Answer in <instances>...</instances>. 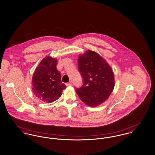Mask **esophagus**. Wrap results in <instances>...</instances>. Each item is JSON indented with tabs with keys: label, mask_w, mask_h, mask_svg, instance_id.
<instances>
[{
	"label": "esophagus",
	"mask_w": 155,
	"mask_h": 155,
	"mask_svg": "<svg viewBox=\"0 0 155 155\" xmlns=\"http://www.w3.org/2000/svg\"><path fill=\"white\" fill-rule=\"evenodd\" d=\"M66 86H70L72 85V83H71V82L66 83Z\"/></svg>",
	"instance_id": "34e87169"
}]
</instances>
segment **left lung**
Segmentation results:
<instances>
[{
    "label": "left lung",
    "mask_w": 155,
    "mask_h": 155,
    "mask_svg": "<svg viewBox=\"0 0 155 155\" xmlns=\"http://www.w3.org/2000/svg\"><path fill=\"white\" fill-rule=\"evenodd\" d=\"M78 66L83 84L76 89V93L87 106L100 105L109 97L114 89L113 69L104 58L91 50L79 55Z\"/></svg>",
    "instance_id": "1"
}]
</instances>
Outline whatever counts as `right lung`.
Segmentation results:
<instances>
[{"instance_id": "1", "label": "right lung", "mask_w": 155, "mask_h": 155, "mask_svg": "<svg viewBox=\"0 0 155 155\" xmlns=\"http://www.w3.org/2000/svg\"><path fill=\"white\" fill-rule=\"evenodd\" d=\"M57 62L56 58L47 57L41 61L33 74V93L45 103H51L58 100L66 87L57 69Z\"/></svg>"}]
</instances>
